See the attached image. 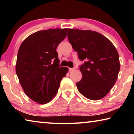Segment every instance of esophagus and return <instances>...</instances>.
<instances>
[{
  "instance_id": "obj_1",
  "label": "esophagus",
  "mask_w": 134,
  "mask_h": 134,
  "mask_svg": "<svg viewBox=\"0 0 134 134\" xmlns=\"http://www.w3.org/2000/svg\"><path fill=\"white\" fill-rule=\"evenodd\" d=\"M74 69H75V68H69V71H72V70H74Z\"/></svg>"
}]
</instances>
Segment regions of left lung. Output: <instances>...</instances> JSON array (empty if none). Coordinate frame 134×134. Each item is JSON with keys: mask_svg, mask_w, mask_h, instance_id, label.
<instances>
[{"mask_svg": "<svg viewBox=\"0 0 134 134\" xmlns=\"http://www.w3.org/2000/svg\"><path fill=\"white\" fill-rule=\"evenodd\" d=\"M68 40L81 61L82 79L76 83L86 98L97 100L105 97L115 85L120 70L119 54L105 36L90 30L69 29Z\"/></svg>", "mask_w": 134, "mask_h": 134, "instance_id": "8db88e82", "label": "left lung"}]
</instances>
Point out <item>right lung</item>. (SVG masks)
<instances>
[{
    "label": "right lung",
    "instance_id": "obj_1",
    "mask_svg": "<svg viewBox=\"0 0 134 134\" xmlns=\"http://www.w3.org/2000/svg\"><path fill=\"white\" fill-rule=\"evenodd\" d=\"M67 28L49 29L32 34L18 50L16 72L27 96L40 104L50 102L69 71L60 67L56 48L67 35Z\"/></svg>",
    "mask_w": 134,
    "mask_h": 134
}]
</instances>
